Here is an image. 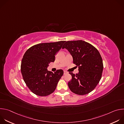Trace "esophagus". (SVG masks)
<instances>
[{"mask_svg": "<svg viewBox=\"0 0 124 124\" xmlns=\"http://www.w3.org/2000/svg\"><path fill=\"white\" fill-rule=\"evenodd\" d=\"M67 73H68V72H66V71H65H65H64V75H66V74H67Z\"/></svg>", "mask_w": 124, "mask_h": 124, "instance_id": "1", "label": "esophagus"}]
</instances>
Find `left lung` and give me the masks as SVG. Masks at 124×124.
<instances>
[{"label": "left lung", "mask_w": 124, "mask_h": 124, "mask_svg": "<svg viewBox=\"0 0 124 124\" xmlns=\"http://www.w3.org/2000/svg\"><path fill=\"white\" fill-rule=\"evenodd\" d=\"M67 49L78 67V73L70 72L72 79L68 86L72 92L84 95L92 91L99 83L103 70V63L99 51L82 40L67 41L62 48Z\"/></svg>", "instance_id": "obj_1"}]
</instances>
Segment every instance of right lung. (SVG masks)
<instances>
[{
    "label": "right lung",
    "instance_id": "right-lung-1",
    "mask_svg": "<svg viewBox=\"0 0 124 124\" xmlns=\"http://www.w3.org/2000/svg\"><path fill=\"white\" fill-rule=\"evenodd\" d=\"M66 41L41 43L26 50L21 63V72L29 89L35 94L46 96L54 92L63 76L61 69L55 72L47 70L49 63L55 61V55Z\"/></svg>",
    "mask_w": 124,
    "mask_h": 124
}]
</instances>
